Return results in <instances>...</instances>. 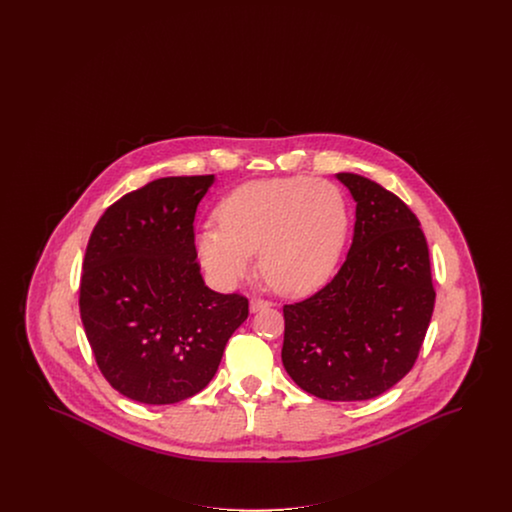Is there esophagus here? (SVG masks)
Wrapping results in <instances>:
<instances>
[{
	"label": "esophagus",
	"mask_w": 512,
	"mask_h": 512,
	"mask_svg": "<svg viewBox=\"0 0 512 512\" xmlns=\"http://www.w3.org/2000/svg\"><path fill=\"white\" fill-rule=\"evenodd\" d=\"M272 303L267 301V299H261V297H253L251 301H249V311L251 313H259V311H263V309H267L270 307Z\"/></svg>",
	"instance_id": "1"
}]
</instances>
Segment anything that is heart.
I'll use <instances>...</instances> for the list:
<instances>
[{"label": "heart", "mask_w": 512, "mask_h": 512, "mask_svg": "<svg viewBox=\"0 0 512 512\" xmlns=\"http://www.w3.org/2000/svg\"><path fill=\"white\" fill-rule=\"evenodd\" d=\"M219 226L197 234V257L220 288H234L259 253V268L278 292H311L340 261L349 211L340 188L307 176L249 182L226 195Z\"/></svg>", "instance_id": "1"}]
</instances>
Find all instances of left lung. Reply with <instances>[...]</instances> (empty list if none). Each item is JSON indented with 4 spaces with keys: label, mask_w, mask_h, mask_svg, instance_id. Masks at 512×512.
<instances>
[{
    "label": "left lung",
    "mask_w": 512,
    "mask_h": 512,
    "mask_svg": "<svg viewBox=\"0 0 512 512\" xmlns=\"http://www.w3.org/2000/svg\"><path fill=\"white\" fill-rule=\"evenodd\" d=\"M336 178L357 203L353 244L332 282L284 305L282 363L315 397L365 401L413 368L436 292L413 211L365 176L340 172Z\"/></svg>",
    "instance_id": "left-lung-1"
}]
</instances>
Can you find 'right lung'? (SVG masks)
Instances as JSON below:
<instances>
[{"label":"right lung","mask_w":512,"mask_h":512,"mask_svg":"<svg viewBox=\"0 0 512 512\" xmlns=\"http://www.w3.org/2000/svg\"><path fill=\"white\" fill-rule=\"evenodd\" d=\"M215 176H169L122 195L98 220L80 278V318L105 380L128 399L171 405L215 376L249 303L209 290L195 211Z\"/></svg>","instance_id":"obj_1"}]
</instances>
